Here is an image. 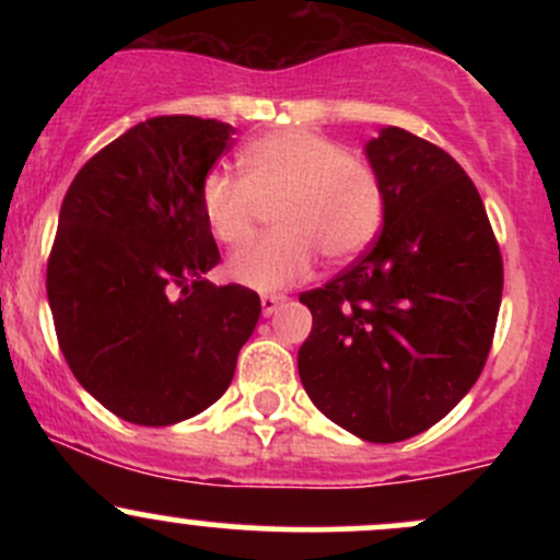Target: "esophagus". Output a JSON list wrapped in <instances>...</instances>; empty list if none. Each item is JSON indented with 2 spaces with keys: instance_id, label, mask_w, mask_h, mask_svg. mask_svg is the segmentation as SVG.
Returning a JSON list of instances; mask_svg holds the SVG:
<instances>
[{
  "instance_id": "34e87169",
  "label": "esophagus",
  "mask_w": 560,
  "mask_h": 560,
  "mask_svg": "<svg viewBox=\"0 0 560 560\" xmlns=\"http://www.w3.org/2000/svg\"><path fill=\"white\" fill-rule=\"evenodd\" d=\"M284 301H287L284 295H262V298H259V303H262V314L270 316Z\"/></svg>"
}]
</instances>
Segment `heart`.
<instances>
[{
  "label": "heart",
  "instance_id": "b5f03b06",
  "mask_svg": "<svg viewBox=\"0 0 560 560\" xmlns=\"http://www.w3.org/2000/svg\"><path fill=\"white\" fill-rule=\"evenodd\" d=\"M241 180L211 173L200 186V211L213 238L244 244L262 211L273 208L276 233L233 254L230 276L257 292L295 284L316 254L343 262L376 238L385 217L380 175L365 160L308 129L252 140L238 154Z\"/></svg>",
  "mask_w": 560,
  "mask_h": 560
}]
</instances>
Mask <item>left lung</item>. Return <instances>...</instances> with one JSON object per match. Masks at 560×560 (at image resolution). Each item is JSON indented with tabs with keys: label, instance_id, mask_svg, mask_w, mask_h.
<instances>
[{
	"label": "left lung",
	"instance_id": "left-lung-1",
	"mask_svg": "<svg viewBox=\"0 0 560 560\" xmlns=\"http://www.w3.org/2000/svg\"><path fill=\"white\" fill-rule=\"evenodd\" d=\"M365 156L385 191L376 244L325 287L298 374L343 431L393 444L436 425L493 343L504 265L482 197L439 145L382 127Z\"/></svg>",
	"mask_w": 560,
	"mask_h": 560
}]
</instances>
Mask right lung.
Returning <instances> with one entry per match:
<instances>
[{"label":"right lung","mask_w":560,"mask_h":560,"mask_svg":"<svg viewBox=\"0 0 560 560\" xmlns=\"http://www.w3.org/2000/svg\"><path fill=\"white\" fill-rule=\"evenodd\" d=\"M230 124L154 116L94 154L67 189L48 303L67 365L135 425H175L217 404L254 332L259 295L217 287L200 186Z\"/></svg>","instance_id":"1"}]
</instances>
